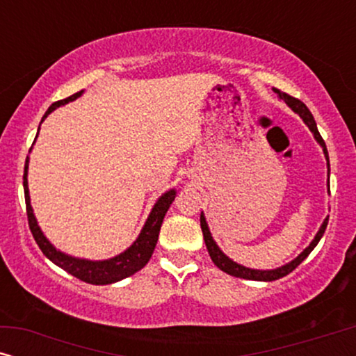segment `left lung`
Here are the masks:
<instances>
[{
	"mask_svg": "<svg viewBox=\"0 0 356 356\" xmlns=\"http://www.w3.org/2000/svg\"><path fill=\"white\" fill-rule=\"evenodd\" d=\"M274 92L277 95H279L280 100H284L286 105L290 106L291 110L295 111L296 115L300 116L301 120L305 121V124L308 126L311 133H313L316 143H318L321 147H323V152H324V157L327 160V177L330 173V165H329V154H327V149H325V143L321 138L319 131H318V126H316V121L313 118V115H311V111L308 110V106H306L303 102L295 99V97H291L289 94H285V92H280L274 89ZM329 183V179H327ZM327 222H329V216L324 218L323 225L319 227L318 233H316V236L313 238V241L309 243V246H306L303 251L300 252L298 256L295 257L293 261L286 262V264L280 266V267H275V269H267V270H262V269H251V267H246V266H241L235 262L233 259H230L225 252H223L218 245L216 243V240L212 238V233L209 230V225H207V220H206V216H204V212H201V228H202V235H204V241H206V246H207V251H209V256H211V259L213 261V264H216L218 269L227 272V274H230L233 277H240V279H246V280H257V282H272V280H277V279H282V277H285L286 274H290L291 270L296 269L301 262H303L306 257L311 251L314 250L316 245H318L321 238H323L324 232H325V227H327Z\"/></svg>",
	"mask_w": 356,
	"mask_h": 356,
	"instance_id": "left-lung-1",
	"label": "left lung"
}]
</instances>
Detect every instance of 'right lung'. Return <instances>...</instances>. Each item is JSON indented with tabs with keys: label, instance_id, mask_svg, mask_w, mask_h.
I'll return each mask as SVG.
<instances>
[{
	"label": "right lung",
	"instance_id": "right-lung-1",
	"mask_svg": "<svg viewBox=\"0 0 356 356\" xmlns=\"http://www.w3.org/2000/svg\"><path fill=\"white\" fill-rule=\"evenodd\" d=\"M82 94H84V90L77 92V94L67 97V99L55 102V104L45 111L40 124L43 123V120L51 113V111H55L58 108V106H63L70 104V102H74L76 99H79ZM38 131H40V128H38ZM37 138H38V133L35 136V140ZM35 140H33V144H35ZM27 175H29V157L26 160V168H24V194H26L29 227H31V232L33 238H35L38 248H40L43 254H45L53 264H56L58 267H61V269H65L67 274L74 275L79 280L87 282V284H92V285L115 284V282H120L126 279V277L136 274V272L140 270L145 264H147L150 257H152L155 245H157L160 227H162L165 213H167L168 207L172 206L175 197H177V189H170V191L163 193L162 196L157 199V202L154 204L152 211L149 213L147 220L144 223L143 230H140L133 245L126 248L123 252L110 257V259L90 261V259H84V257L66 254V252L56 250V248L50 243V240L43 235L42 228L38 227V222L31 204Z\"/></svg>",
	"mask_w": 356,
	"mask_h": 356
}]
</instances>
